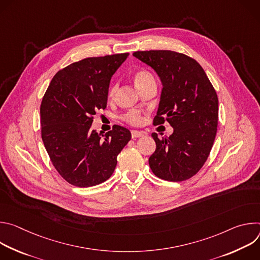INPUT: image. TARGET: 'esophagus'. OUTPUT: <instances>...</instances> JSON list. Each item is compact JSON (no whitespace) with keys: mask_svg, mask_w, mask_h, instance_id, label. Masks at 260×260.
I'll use <instances>...</instances> for the list:
<instances>
[{"mask_svg":"<svg viewBox=\"0 0 260 260\" xmlns=\"http://www.w3.org/2000/svg\"><path fill=\"white\" fill-rule=\"evenodd\" d=\"M146 134L144 132H140V131H137V129H134L132 131V138L133 139H136V138H141V137H144Z\"/></svg>","mask_w":260,"mask_h":260,"instance_id":"esophagus-1","label":"esophagus"}]
</instances>
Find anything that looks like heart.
Wrapping results in <instances>:
<instances>
[{"instance_id":"heart-1","label":"heart","mask_w":260,"mask_h":260,"mask_svg":"<svg viewBox=\"0 0 260 260\" xmlns=\"http://www.w3.org/2000/svg\"><path fill=\"white\" fill-rule=\"evenodd\" d=\"M154 78L152 76V74L150 72H148L147 70H138L135 72L134 74V82L136 84V86L141 90L147 83H149L150 81H153ZM117 83H112L109 88L108 91V96L109 98H113L116 90H117ZM121 118L129 123V124H138L141 119H142V115L139 110H129L127 111L126 113L122 114Z\"/></svg>"}]
</instances>
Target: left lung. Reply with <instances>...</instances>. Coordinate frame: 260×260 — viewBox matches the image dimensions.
Returning <instances> with one entry per match:
<instances>
[{"mask_svg": "<svg viewBox=\"0 0 260 260\" xmlns=\"http://www.w3.org/2000/svg\"><path fill=\"white\" fill-rule=\"evenodd\" d=\"M134 56L150 66L162 82L153 124L168 121L174 128L159 139L149 157L153 174L179 182L194 176L209 157L217 133L218 98L207 74L192 57L171 50L136 51Z\"/></svg>", "mask_w": 260, "mask_h": 260, "instance_id": "left-lung-1", "label": "left lung"}]
</instances>
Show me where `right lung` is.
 I'll return each mask as SVG.
<instances>
[{
	"instance_id": "obj_1",
	"label": "right lung",
	"mask_w": 260,
	"mask_h": 260,
	"mask_svg": "<svg viewBox=\"0 0 260 260\" xmlns=\"http://www.w3.org/2000/svg\"><path fill=\"white\" fill-rule=\"evenodd\" d=\"M129 53L87 57L59 70L41 103V136L58 174L77 187H90L112 176L117 155L132 138L114 124L101 135L93 115L107 107L111 77Z\"/></svg>"
}]
</instances>
